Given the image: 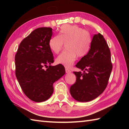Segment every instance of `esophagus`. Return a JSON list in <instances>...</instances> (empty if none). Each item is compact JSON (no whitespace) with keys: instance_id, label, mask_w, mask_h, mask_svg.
Wrapping results in <instances>:
<instances>
[{"instance_id":"1","label":"esophagus","mask_w":129,"mask_h":129,"mask_svg":"<svg viewBox=\"0 0 129 129\" xmlns=\"http://www.w3.org/2000/svg\"><path fill=\"white\" fill-rule=\"evenodd\" d=\"M65 72H66V73H70L71 71L69 69H67V68H66V69H65Z\"/></svg>"}]
</instances>
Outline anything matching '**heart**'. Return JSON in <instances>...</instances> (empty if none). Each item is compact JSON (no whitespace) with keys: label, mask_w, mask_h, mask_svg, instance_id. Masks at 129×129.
Returning a JSON list of instances; mask_svg holds the SVG:
<instances>
[{"label":"heart","mask_w":129,"mask_h":129,"mask_svg":"<svg viewBox=\"0 0 129 129\" xmlns=\"http://www.w3.org/2000/svg\"><path fill=\"white\" fill-rule=\"evenodd\" d=\"M92 39L90 33L76 25L66 24L61 26L59 35L52 37L49 46L55 54L61 51L64 44H67V51L63 52L56 57L57 64L70 68L78 57H84L87 54L91 47Z\"/></svg>","instance_id":"obj_1"}]
</instances>
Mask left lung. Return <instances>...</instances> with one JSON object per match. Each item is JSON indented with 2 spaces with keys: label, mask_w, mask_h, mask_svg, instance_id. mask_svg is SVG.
Wrapping results in <instances>:
<instances>
[{
  "label": "left lung",
  "mask_w": 129,
  "mask_h": 129,
  "mask_svg": "<svg viewBox=\"0 0 129 129\" xmlns=\"http://www.w3.org/2000/svg\"><path fill=\"white\" fill-rule=\"evenodd\" d=\"M76 67L84 73L73 72L76 80L70 88L71 95L80 102L95 99L105 90L113 68L110 49L100 33L93 36L89 53Z\"/></svg>",
  "instance_id": "obj_1"
}]
</instances>
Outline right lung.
<instances>
[{
  "label": "right lung",
  "mask_w": 129,
  "mask_h": 129,
  "mask_svg": "<svg viewBox=\"0 0 129 129\" xmlns=\"http://www.w3.org/2000/svg\"><path fill=\"white\" fill-rule=\"evenodd\" d=\"M52 35L51 28L35 29L20 43L15 56L19 85L26 96L35 102L49 99L54 91L53 84L65 74L62 65H51L54 57L49 42Z\"/></svg>",
  "instance_id": "right-lung-1"
}]
</instances>
